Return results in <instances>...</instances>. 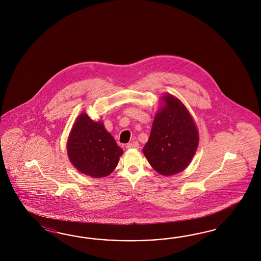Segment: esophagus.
<instances>
[{"mask_svg": "<svg viewBox=\"0 0 261 261\" xmlns=\"http://www.w3.org/2000/svg\"><path fill=\"white\" fill-rule=\"evenodd\" d=\"M139 147H140V144L138 142H130L126 145L127 149H138Z\"/></svg>", "mask_w": 261, "mask_h": 261, "instance_id": "34e87169", "label": "esophagus"}]
</instances>
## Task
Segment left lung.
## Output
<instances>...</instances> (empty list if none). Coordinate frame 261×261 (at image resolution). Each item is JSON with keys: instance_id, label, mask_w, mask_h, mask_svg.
<instances>
[{"instance_id": "8db88e82", "label": "left lung", "mask_w": 261, "mask_h": 261, "mask_svg": "<svg viewBox=\"0 0 261 261\" xmlns=\"http://www.w3.org/2000/svg\"><path fill=\"white\" fill-rule=\"evenodd\" d=\"M142 152L161 175L171 176L185 170L199 143L197 126L185 104L176 96L163 95Z\"/></svg>"}]
</instances>
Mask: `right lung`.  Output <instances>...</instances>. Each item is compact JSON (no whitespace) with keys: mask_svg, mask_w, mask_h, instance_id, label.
Wrapping results in <instances>:
<instances>
[{"mask_svg":"<svg viewBox=\"0 0 261 261\" xmlns=\"http://www.w3.org/2000/svg\"><path fill=\"white\" fill-rule=\"evenodd\" d=\"M67 153L79 172L92 178H102L114 171L123 150L101 120L94 121L83 112L71 127Z\"/></svg>","mask_w":261,"mask_h":261,"instance_id":"add662e5","label":"right lung"}]
</instances>
